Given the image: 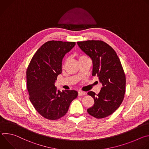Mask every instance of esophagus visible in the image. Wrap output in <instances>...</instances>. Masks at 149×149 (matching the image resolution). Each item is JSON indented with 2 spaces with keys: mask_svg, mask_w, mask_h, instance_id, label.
<instances>
[{
  "mask_svg": "<svg viewBox=\"0 0 149 149\" xmlns=\"http://www.w3.org/2000/svg\"><path fill=\"white\" fill-rule=\"evenodd\" d=\"M78 94V96H83V95H86V93L84 91H79Z\"/></svg>",
  "mask_w": 149,
  "mask_h": 149,
  "instance_id": "esophagus-1",
  "label": "esophagus"
}]
</instances>
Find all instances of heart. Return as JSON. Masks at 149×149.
<instances>
[{
  "instance_id": "obj_1",
  "label": "heart",
  "mask_w": 149,
  "mask_h": 149,
  "mask_svg": "<svg viewBox=\"0 0 149 149\" xmlns=\"http://www.w3.org/2000/svg\"><path fill=\"white\" fill-rule=\"evenodd\" d=\"M86 58H88V57L87 56H86V55H78V59L79 61V60H81V59H86ZM67 60L65 61V62H66Z\"/></svg>"
}]
</instances>
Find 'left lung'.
Returning a JSON list of instances; mask_svg holds the SVG:
<instances>
[{"instance_id":"1","label":"left lung","mask_w":149,"mask_h":149,"mask_svg":"<svg viewBox=\"0 0 149 149\" xmlns=\"http://www.w3.org/2000/svg\"><path fill=\"white\" fill-rule=\"evenodd\" d=\"M79 48L93 60V76H97L102 84L96 94L88 92L94 100L88 113L97 118L112 114L121 104L125 93V75L116 51L101 40L77 42Z\"/></svg>"}]
</instances>
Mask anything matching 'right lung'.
I'll use <instances>...</instances> for the list:
<instances>
[{
    "mask_svg": "<svg viewBox=\"0 0 149 149\" xmlns=\"http://www.w3.org/2000/svg\"><path fill=\"white\" fill-rule=\"evenodd\" d=\"M75 45V42L48 41L38 49L28 67L29 100L37 112L48 120H58L65 116L78 95L75 90L56 91L54 85L62 72V58Z\"/></svg>",
    "mask_w": 149,
    "mask_h": 149,
    "instance_id": "right-lung-1",
    "label": "right lung"
}]
</instances>
